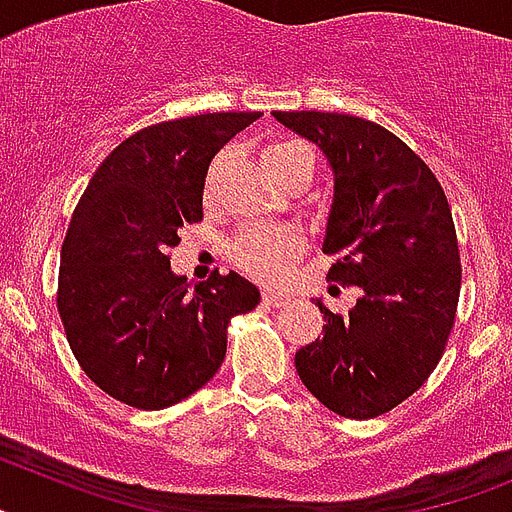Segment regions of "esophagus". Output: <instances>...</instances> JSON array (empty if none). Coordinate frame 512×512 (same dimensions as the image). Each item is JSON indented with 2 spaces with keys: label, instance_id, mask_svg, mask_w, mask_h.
<instances>
[{
  "label": "esophagus",
  "instance_id": "1",
  "mask_svg": "<svg viewBox=\"0 0 512 512\" xmlns=\"http://www.w3.org/2000/svg\"><path fill=\"white\" fill-rule=\"evenodd\" d=\"M261 298H264L266 306H285L287 303V295L280 293V290H272V287H266L264 293H261Z\"/></svg>",
  "mask_w": 512,
  "mask_h": 512
}]
</instances>
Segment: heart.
Listing matches in <instances>:
<instances>
[{
	"label": "heart",
	"mask_w": 512,
	"mask_h": 512,
	"mask_svg": "<svg viewBox=\"0 0 512 512\" xmlns=\"http://www.w3.org/2000/svg\"><path fill=\"white\" fill-rule=\"evenodd\" d=\"M311 151L301 141H274L264 149L266 170L280 177L298 156ZM306 238L298 227H248L232 240V261L246 274L264 282H280L303 253Z\"/></svg>",
	"instance_id": "b5f03b06"
}]
</instances>
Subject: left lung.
Here are the masks:
<instances>
[{"label":"left lung","mask_w":512,"mask_h":512,"mask_svg":"<svg viewBox=\"0 0 512 512\" xmlns=\"http://www.w3.org/2000/svg\"><path fill=\"white\" fill-rule=\"evenodd\" d=\"M274 120L327 156L335 196L322 251L337 256L327 277L361 290L345 316L316 301L324 337L295 353V369L337 416H382L429 379L455 324L460 256L445 190L377 122L337 112Z\"/></svg>","instance_id":"left-lung-1"}]
</instances>
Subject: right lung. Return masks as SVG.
Instances as JSON below:
<instances>
[{
	"mask_svg": "<svg viewBox=\"0 0 512 512\" xmlns=\"http://www.w3.org/2000/svg\"><path fill=\"white\" fill-rule=\"evenodd\" d=\"M261 112L156 122L112 151L80 196L59 259L57 308L80 369L133 408L201 390L225 361L227 324L259 306L238 272L190 285L172 272L177 232L204 217L209 162Z\"/></svg>",
	"mask_w": 512,
	"mask_h": 512,
	"instance_id": "add662e5",
	"label": "right lung"
}]
</instances>
